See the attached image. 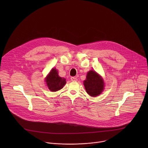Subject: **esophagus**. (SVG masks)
<instances>
[{
    "mask_svg": "<svg viewBox=\"0 0 148 148\" xmlns=\"http://www.w3.org/2000/svg\"><path fill=\"white\" fill-rule=\"evenodd\" d=\"M71 80L72 81H76L77 80V78L76 77H71Z\"/></svg>",
    "mask_w": 148,
    "mask_h": 148,
    "instance_id": "obj_1",
    "label": "esophagus"
}]
</instances>
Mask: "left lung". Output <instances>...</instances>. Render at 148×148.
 Instances as JSON below:
<instances>
[{"instance_id":"obj_1","label":"left lung","mask_w":148,"mask_h":148,"mask_svg":"<svg viewBox=\"0 0 148 148\" xmlns=\"http://www.w3.org/2000/svg\"><path fill=\"white\" fill-rule=\"evenodd\" d=\"M84 85L87 92L92 97L99 95L103 90L104 83L102 77L95 71H90L87 75Z\"/></svg>"}]
</instances>
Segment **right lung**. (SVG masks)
Wrapping results in <instances>:
<instances>
[{
    "label": "right lung",
    "instance_id": "right-lung-1",
    "mask_svg": "<svg viewBox=\"0 0 148 148\" xmlns=\"http://www.w3.org/2000/svg\"><path fill=\"white\" fill-rule=\"evenodd\" d=\"M47 86L51 91H57L64 87L66 84L65 78L59 77L58 71L56 69H53L46 78Z\"/></svg>",
    "mask_w": 148,
    "mask_h": 148
}]
</instances>
